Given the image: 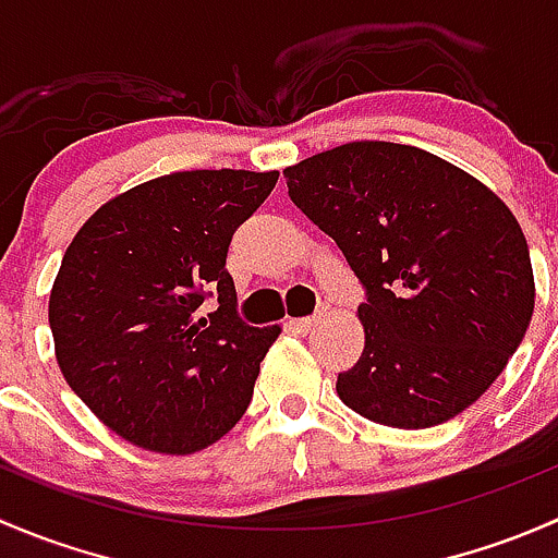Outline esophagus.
Returning a JSON list of instances; mask_svg holds the SVG:
<instances>
[{"label":"esophagus","instance_id":"1","mask_svg":"<svg viewBox=\"0 0 558 558\" xmlns=\"http://www.w3.org/2000/svg\"><path fill=\"white\" fill-rule=\"evenodd\" d=\"M291 324V329H296V331H311L315 324H318V315H305V318H294V320H289Z\"/></svg>","mask_w":558,"mask_h":558}]
</instances>
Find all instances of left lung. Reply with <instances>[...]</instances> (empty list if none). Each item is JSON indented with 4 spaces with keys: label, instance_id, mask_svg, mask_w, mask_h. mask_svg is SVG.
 Instances as JSON below:
<instances>
[{
    "label": "left lung",
    "instance_id": "1",
    "mask_svg": "<svg viewBox=\"0 0 558 558\" xmlns=\"http://www.w3.org/2000/svg\"><path fill=\"white\" fill-rule=\"evenodd\" d=\"M283 174L364 289V351L337 375L342 402L393 429L470 408L532 320V262L513 213L413 145L348 143Z\"/></svg>",
    "mask_w": 558,
    "mask_h": 558
}]
</instances>
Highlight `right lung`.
<instances>
[{
    "label": "right lung",
    "instance_id": "add662e5",
    "mask_svg": "<svg viewBox=\"0 0 558 558\" xmlns=\"http://www.w3.org/2000/svg\"><path fill=\"white\" fill-rule=\"evenodd\" d=\"M275 183L278 172L165 174L99 207L66 247L48 305L56 359L123 440L194 453L243 418L280 329L240 318L227 253Z\"/></svg>",
    "mask_w": 558,
    "mask_h": 558
}]
</instances>
